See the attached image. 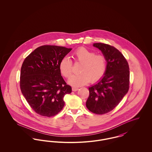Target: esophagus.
Listing matches in <instances>:
<instances>
[{
    "label": "esophagus",
    "mask_w": 152,
    "mask_h": 152,
    "mask_svg": "<svg viewBox=\"0 0 152 152\" xmlns=\"http://www.w3.org/2000/svg\"><path fill=\"white\" fill-rule=\"evenodd\" d=\"M79 90V88L77 87H72V91H77Z\"/></svg>",
    "instance_id": "esophagus-1"
}]
</instances>
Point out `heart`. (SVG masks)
<instances>
[{
	"mask_svg": "<svg viewBox=\"0 0 152 152\" xmlns=\"http://www.w3.org/2000/svg\"><path fill=\"white\" fill-rule=\"evenodd\" d=\"M75 63H82L79 75H73L68 80V83L74 87H80L89 83H95L104 76L107 69V60L101 54H96L84 47H80L73 52L72 55ZM61 74L66 78L73 72V63L68 57L63 58L59 63Z\"/></svg>",
	"mask_w": 152,
	"mask_h": 152,
	"instance_id": "1",
	"label": "heart"
}]
</instances>
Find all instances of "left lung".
Masks as SVG:
<instances>
[{"label": "left lung", "mask_w": 152, "mask_h": 152, "mask_svg": "<svg viewBox=\"0 0 152 152\" xmlns=\"http://www.w3.org/2000/svg\"><path fill=\"white\" fill-rule=\"evenodd\" d=\"M107 60V69L99 82L89 87L87 108L97 115L112 110L120 102L129 88V67L126 58L116 48L107 44L94 43Z\"/></svg>", "instance_id": "left-lung-1"}]
</instances>
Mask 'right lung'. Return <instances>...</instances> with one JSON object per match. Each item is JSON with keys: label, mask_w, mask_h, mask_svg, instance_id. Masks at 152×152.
I'll return each mask as SVG.
<instances>
[{"label": "right lung", "mask_w": 152, "mask_h": 152, "mask_svg": "<svg viewBox=\"0 0 152 152\" xmlns=\"http://www.w3.org/2000/svg\"><path fill=\"white\" fill-rule=\"evenodd\" d=\"M71 50L64 47L42 45L23 63L20 79L22 94L31 108L41 116L57 115L64 106V96L72 92L59 69L60 61Z\"/></svg>", "instance_id": "obj_1"}]
</instances>
